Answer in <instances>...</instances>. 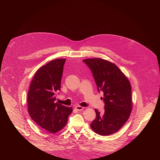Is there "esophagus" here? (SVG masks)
I'll return each mask as SVG.
<instances>
[{
    "mask_svg": "<svg viewBox=\"0 0 160 160\" xmlns=\"http://www.w3.org/2000/svg\"><path fill=\"white\" fill-rule=\"evenodd\" d=\"M75 109L78 111H82L84 109V107H82V106H77L75 107Z\"/></svg>",
    "mask_w": 160,
    "mask_h": 160,
    "instance_id": "esophagus-1",
    "label": "esophagus"
}]
</instances>
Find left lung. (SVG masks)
<instances>
[{"label": "left lung", "mask_w": 160, "mask_h": 160, "mask_svg": "<svg viewBox=\"0 0 160 160\" xmlns=\"http://www.w3.org/2000/svg\"><path fill=\"white\" fill-rule=\"evenodd\" d=\"M92 72L98 92H104V111L95 109L96 118L90 124L94 132L109 135L118 131L128 120L132 109L131 85L114 63L101 58L83 60Z\"/></svg>", "instance_id": "8db88e82"}]
</instances>
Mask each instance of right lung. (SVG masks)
I'll list each match as a JSON object with an SVG mask.
<instances>
[{
  "instance_id": "1",
  "label": "right lung",
  "mask_w": 160,
  "mask_h": 160,
  "mask_svg": "<svg viewBox=\"0 0 160 160\" xmlns=\"http://www.w3.org/2000/svg\"><path fill=\"white\" fill-rule=\"evenodd\" d=\"M66 59H56L42 66L30 85L27 102L32 119L47 132L54 133L62 130L72 112V107L55 102L60 90Z\"/></svg>"
}]
</instances>
